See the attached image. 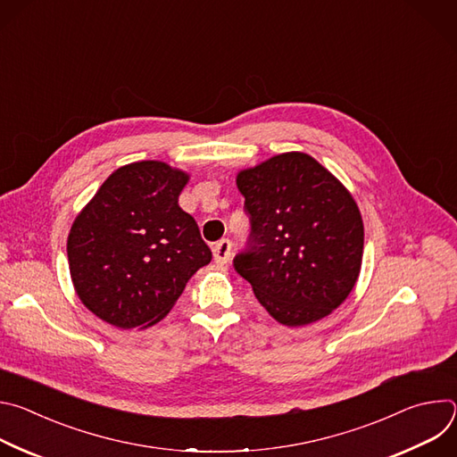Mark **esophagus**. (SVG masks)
I'll return each mask as SVG.
<instances>
[{
	"label": "esophagus",
	"instance_id": "esophagus-1",
	"mask_svg": "<svg viewBox=\"0 0 457 457\" xmlns=\"http://www.w3.org/2000/svg\"><path fill=\"white\" fill-rule=\"evenodd\" d=\"M231 249H233V244H231V240H228V238H222V240H219L215 245H213V258H215V262L217 264H228V260H229V256H231Z\"/></svg>",
	"mask_w": 457,
	"mask_h": 457
}]
</instances>
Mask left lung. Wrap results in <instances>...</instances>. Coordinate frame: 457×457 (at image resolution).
Wrapping results in <instances>:
<instances>
[{
    "label": "left lung",
    "instance_id": "8db88e82",
    "mask_svg": "<svg viewBox=\"0 0 457 457\" xmlns=\"http://www.w3.org/2000/svg\"><path fill=\"white\" fill-rule=\"evenodd\" d=\"M251 231L233 268L289 328L328 316L354 287L363 222L351 193L312 157L277 155L237 177Z\"/></svg>",
    "mask_w": 457,
    "mask_h": 457
}]
</instances>
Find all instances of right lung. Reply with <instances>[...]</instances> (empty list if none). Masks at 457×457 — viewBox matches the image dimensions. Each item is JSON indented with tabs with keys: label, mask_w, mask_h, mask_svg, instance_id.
I'll use <instances>...</instances> for the list:
<instances>
[{
	"label": "right lung",
	"mask_w": 457,
	"mask_h": 457,
	"mask_svg": "<svg viewBox=\"0 0 457 457\" xmlns=\"http://www.w3.org/2000/svg\"><path fill=\"white\" fill-rule=\"evenodd\" d=\"M187 175L143 161L115 170L76 219L67 244L74 287L101 320L146 328L212 262L195 219L179 206Z\"/></svg>",
	"instance_id": "obj_1"
}]
</instances>
